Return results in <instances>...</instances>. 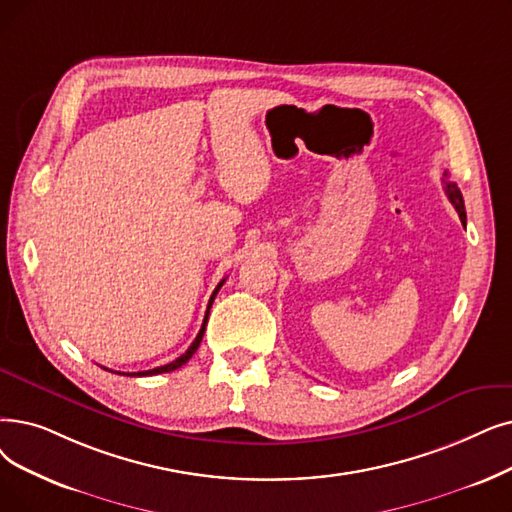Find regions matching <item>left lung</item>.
Listing matches in <instances>:
<instances>
[{
    "instance_id": "left-lung-1",
    "label": "left lung",
    "mask_w": 512,
    "mask_h": 512,
    "mask_svg": "<svg viewBox=\"0 0 512 512\" xmlns=\"http://www.w3.org/2000/svg\"><path fill=\"white\" fill-rule=\"evenodd\" d=\"M443 177H448V171H443ZM443 182H446V180H443ZM446 194H448V198H450V203L454 205V209L458 211V215H460V221H462V224H466V211H464V201H462V194H460L458 186H456L454 182H446Z\"/></svg>"
}]
</instances>
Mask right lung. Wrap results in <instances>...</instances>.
<instances>
[{
	"mask_svg": "<svg viewBox=\"0 0 512 512\" xmlns=\"http://www.w3.org/2000/svg\"><path fill=\"white\" fill-rule=\"evenodd\" d=\"M224 282L226 280H221L217 286H215V291H213V295H211V299H209V305H207V314H205V320H203V326H201V330H198V335H196V339L192 341V345L186 349V353H182L180 358L177 360H173V362H169V364H165V366H159V368H152V370H144V372H127V376H152V374H163V372H171V370H177V368H182L192 355H194V351L198 349V345H201V341H203V335H205V326H207V320H209V309H211V305H213V299H215V295L219 293V288L224 286Z\"/></svg>",
	"mask_w": 512,
	"mask_h": 512,
	"instance_id": "add662e5",
	"label": "right lung"
}]
</instances>
